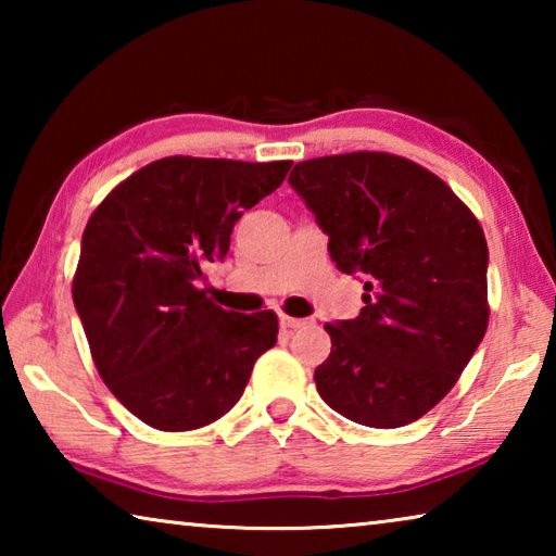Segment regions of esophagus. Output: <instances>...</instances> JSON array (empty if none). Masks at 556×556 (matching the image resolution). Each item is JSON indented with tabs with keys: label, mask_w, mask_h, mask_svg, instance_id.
Instances as JSON below:
<instances>
[{
	"label": "esophagus",
	"mask_w": 556,
	"mask_h": 556,
	"mask_svg": "<svg viewBox=\"0 0 556 556\" xmlns=\"http://www.w3.org/2000/svg\"><path fill=\"white\" fill-rule=\"evenodd\" d=\"M279 324L285 326V328H301V326H306L308 321H306V318H294V316L281 314V316H279Z\"/></svg>",
	"instance_id": "esophagus-1"
}]
</instances>
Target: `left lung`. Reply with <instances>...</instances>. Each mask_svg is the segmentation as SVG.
Wrapping results in <instances>:
<instances>
[{
    "label": "left lung",
    "instance_id": "8db88e82",
    "mask_svg": "<svg viewBox=\"0 0 556 556\" xmlns=\"http://www.w3.org/2000/svg\"><path fill=\"white\" fill-rule=\"evenodd\" d=\"M289 184L328 235L336 267L365 277L361 316L324 326L331 355L314 372L318 394L365 427L417 421L485 336L481 223L437 174L388 152L308 159Z\"/></svg>",
    "mask_w": 556,
    "mask_h": 556
}]
</instances>
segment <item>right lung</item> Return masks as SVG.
Wrapping results in <instances>:
<instances>
[{"mask_svg": "<svg viewBox=\"0 0 556 556\" xmlns=\"http://www.w3.org/2000/svg\"><path fill=\"white\" fill-rule=\"evenodd\" d=\"M289 168L166 156L92 211L73 301L102 382L144 425L191 431L220 419L277 343L275 312H225L199 279L205 262L228 255L242 211L277 191Z\"/></svg>", "mask_w": 556, "mask_h": 556, "instance_id": "1", "label": "right lung"}]
</instances>
